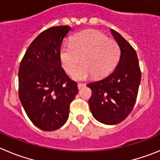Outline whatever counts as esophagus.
I'll return each mask as SVG.
<instances>
[{
    "mask_svg": "<svg viewBox=\"0 0 160 160\" xmlns=\"http://www.w3.org/2000/svg\"><path fill=\"white\" fill-rule=\"evenodd\" d=\"M77 86H78V88L80 89L82 88H83L85 86V83H79L78 84H77Z\"/></svg>",
    "mask_w": 160,
    "mask_h": 160,
    "instance_id": "esophagus-1",
    "label": "esophagus"
}]
</instances>
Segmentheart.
<instances>
[{"mask_svg": "<svg viewBox=\"0 0 160 160\" xmlns=\"http://www.w3.org/2000/svg\"><path fill=\"white\" fill-rule=\"evenodd\" d=\"M120 56L118 43L93 29L74 34L70 43H64L60 50V60L67 73L75 70L81 58L83 64L72 73V78L78 80L92 75L98 78L106 77L116 68Z\"/></svg>", "mask_w": 160, "mask_h": 160, "instance_id": "1", "label": "heart"}]
</instances>
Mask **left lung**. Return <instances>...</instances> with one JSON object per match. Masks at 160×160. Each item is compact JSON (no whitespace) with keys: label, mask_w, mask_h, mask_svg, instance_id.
I'll list each match as a JSON object with an SVG mask.
<instances>
[{"label":"left lung","mask_w":160,"mask_h":160,"mask_svg":"<svg viewBox=\"0 0 160 160\" xmlns=\"http://www.w3.org/2000/svg\"><path fill=\"white\" fill-rule=\"evenodd\" d=\"M110 31L121 49L118 64L108 77L87 86L92 92L88 103L93 117L106 125H116L125 120L133 109L141 72L133 47L119 33Z\"/></svg>","instance_id":"8db88e82"}]
</instances>
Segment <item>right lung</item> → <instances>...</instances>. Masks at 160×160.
Here are the masks:
<instances>
[{
    "label": "right lung",
    "mask_w": 160,
    "mask_h": 160,
    "mask_svg": "<svg viewBox=\"0 0 160 160\" xmlns=\"http://www.w3.org/2000/svg\"><path fill=\"white\" fill-rule=\"evenodd\" d=\"M69 26L52 27L27 50L19 68V97L27 115L44 131L59 129L68 118L77 83L62 67L60 50Z\"/></svg>",
    "instance_id": "1"
}]
</instances>
